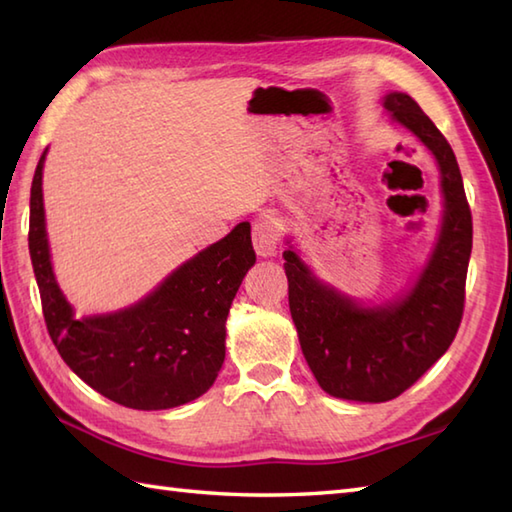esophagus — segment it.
Returning <instances> with one entry per match:
<instances>
[{"label":"esophagus","instance_id":"esophagus-1","mask_svg":"<svg viewBox=\"0 0 512 512\" xmlns=\"http://www.w3.org/2000/svg\"><path fill=\"white\" fill-rule=\"evenodd\" d=\"M281 242V226L277 217L262 213L253 222V246L257 255L273 257L277 253V246Z\"/></svg>","mask_w":512,"mask_h":512}]
</instances>
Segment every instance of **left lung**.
I'll list each match as a JSON object with an SVG mask.
<instances>
[{"label":"left lung","mask_w":512,"mask_h":512,"mask_svg":"<svg viewBox=\"0 0 512 512\" xmlns=\"http://www.w3.org/2000/svg\"><path fill=\"white\" fill-rule=\"evenodd\" d=\"M385 110L431 149L442 176L444 224L418 284L396 303L361 308L323 286L297 253H284L290 314L314 378L330 396L361 402L398 398L449 350L473 246L471 206L447 138L409 94H387Z\"/></svg>","instance_id":"left-lung-1"}]
</instances>
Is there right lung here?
<instances>
[{"mask_svg":"<svg viewBox=\"0 0 512 512\" xmlns=\"http://www.w3.org/2000/svg\"><path fill=\"white\" fill-rule=\"evenodd\" d=\"M43 160L46 151L32 178L28 248L43 319L63 361L92 389L129 409H171L202 396L224 363L228 310L255 264L250 224H237L136 306L76 321L50 266Z\"/></svg>","mask_w":512,"mask_h":512,"instance_id":"obj_1","label":"right lung"}]
</instances>
